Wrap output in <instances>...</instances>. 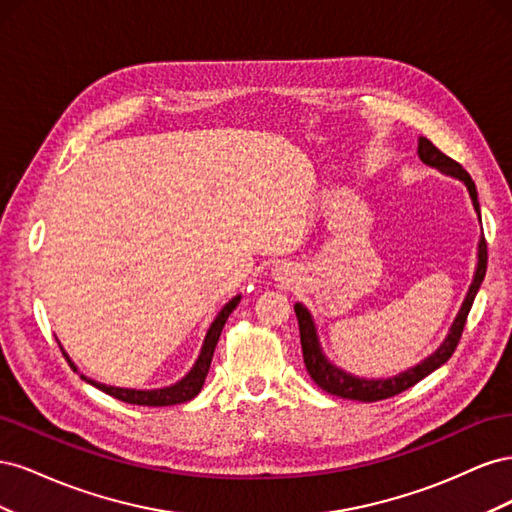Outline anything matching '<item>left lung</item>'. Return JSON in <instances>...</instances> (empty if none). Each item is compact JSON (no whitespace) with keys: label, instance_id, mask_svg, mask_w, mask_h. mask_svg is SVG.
<instances>
[{"label":"left lung","instance_id":"obj_1","mask_svg":"<svg viewBox=\"0 0 512 512\" xmlns=\"http://www.w3.org/2000/svg\"><path fill=\"white\" fill-rule=\"evenodd\" d=\"M416 153H418V158H421L423 164H427L431 168H438L440 173H444L448 177H455L463 185H466L468 192H470V198H472L474 211H476L478 220H480V205H478L476 185H474L472 177L466 173V170L461 168V164H457L455 160L444 156V153L425 136H418ZM476 258L478 260H476V271H474V277H472V284L468 288L466 299H463V303L459 307V314L455 316L451 329H448V335L444 337V342L438 346L436 352H431L427 359H423L418 365H414L406 371H401V374L391 376V378H359L354 374H348V371H344L342 367L333 365L327 359V354L322 352L316 324H314L312 314H309V309L303 303H294V314H297V320H299L301 348H303V361H305V367H307V374L312 376V380L320 386L322 391H327L335 397L356 399V401H378V399L393 397V395H399L401 391L410 389V386H414L416 382H421L425 376L431 374V371H436L440 365H444L448 359H451L457 344H459L476 292L485 280V271H487L485 235H480V239H478Z\"/></svg>","mask_w":512,"mask_h":512}]
</instances>
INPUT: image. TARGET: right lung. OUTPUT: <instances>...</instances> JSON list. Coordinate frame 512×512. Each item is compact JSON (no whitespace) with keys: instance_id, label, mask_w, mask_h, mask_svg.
Here are the masks:
<instances>
[{"instance_id":"add662e5","label":"right lung","mask_w":512,"mask_h":512,"mask_svg":"<svg viewBox=\"0 0 512 512\" xmlns=\"http://www.w3.org/2000/svg\"><path fill=\"white\" fill-rule=\"evenodd\" d=\"M239 301H241V294H237V297H232V299L220 309V314L215 316V320L211 322V327H209V331H207V335H205V342H203V348H200V354H198L196 363L192 365V369L188 371V374H185L181 380H177L175 384L162 386V389H145V391H143V389H123V386L102 384V382L91 380V378H87V376H83V374H81V378H83L85 382H89L91 386H96V389L104 391L106 395H111V397H115V399L126 401V404L153 406V408L185 404V401L194 399V397L200 393V389H203L205 378H207V374H209V365H211V359H213V350H215V346H218V339H220V333H222V329H224V324H226L228 316L232 314V309H235V307L239 305ZM61 350H64V348H61ZM64 356H66V361L70 363V367H72L74 371H79V367H76V365L72 363V359H70L66 350H64Z\"/></svg>"}]
</instances>
